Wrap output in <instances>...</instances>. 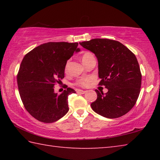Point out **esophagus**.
<instances>
[{
  "label": "esophagus",
  "instance_id": "esophagus-1",
  "mask_svg": "<svg viewBox=\"0 0 160 160\" xmlns=\"http://www.w3.org/2000/svg\"><path fill=\"white\" fill-rule=\"evenodd\" d=\"M86 92V91L85 90H77V93L78 94H85Z\"/></svg>",
  "mask_w": 160,
  "mask_h": 160
}]
</instances>
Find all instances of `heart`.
<instances>
[{
	"label": "heart",
	"instance_id": "obj_1",
	"mask_svg": "<svg viewBox=\"0 0 160 160\" xmlns=\"http://www.w3.org/2000/svg\"><path fill=\"white\" fill-rule=\"evenodd\" d=\"M92 56H93V55H92V53L90 52L86 51V52L84 53L82 55V61L83 62V63H85L86 61H88L90 57H92ZM68 66V62H67L66 64V66H65V71H67ZM91 82H92L91 78H89V77L82 78L76 81L75 85L78 86L82 87V88H85V87H88L89 85H90Z\"/></svg>",
	"mask_w": 160,
	"mask_h": 160
}]
</instances>
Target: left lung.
Segmentation results:
<instances>
[{
  "instance_id": "left-lung-1",
  "label": "left lung",
  "mask_w": 160,
  "mask_h": 160,
  "mask_svg": "<svg viewBox=\"0 0 160 160\" xmlns=\"http://www.w3.org/2000/svg\"><path fill=\"white\" fill-rule=\"evenodd\" d=\"M80 44L96 56L99 85L108 89L105 94L95 90L97 98L91 104L92 109L109 118L125 115L136 103L141 87L142 74L135 54L112 39H93Z\"/></svg>"
}]
</instances>
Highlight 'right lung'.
Instances as JSON below:
<instances>
[{
  "mask_svg": "<svg viewBox=\"0 0 160 160\" xmlns=\"http://www.w3.org/2000/svg\"><path fill=\"white\" fill-rule=\"evenodd\" d=\"M78 46V42H47L29 51L22 61L17 75L19 93L25 109L37 120L53 123L68 112V95L75 90L66 88L57 94L53 87L64 78L67 61L80 51Z\"/></svg>",
  "mask_w": 160,
  "mask_h": 160,
  "instance_id": "add662e5",
  "label": "right lung"
}]
</instances>
